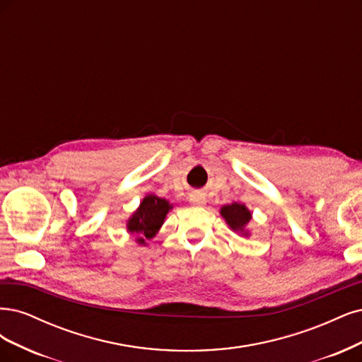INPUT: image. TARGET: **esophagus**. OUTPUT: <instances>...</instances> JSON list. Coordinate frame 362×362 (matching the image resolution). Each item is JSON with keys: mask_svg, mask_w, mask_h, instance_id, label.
Segmentation results:
<instances>
[{"mask_svg": "<svg viewBox=\"0 0 362 362\" xmlns=\"http://www.w3.org/2000/svg\"><path fill=\"white\" fill-rule=\"evenodd\" d=\"M189 200H191V203L195 204V206H202V204L206 203V197H204L203 194H200V192H194V194H191Z\"/></svg>", "mask_w": 362, "mask_h": 362, "instance_id": "34e87169", "label": "esophagus"}]
</instances>
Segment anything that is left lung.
<instances>
[{
	"mask_svg": "<svg viewBox=\"0 0 362 362\" xmlns=\"http://www.w3.org/2000/svg\"><path fill=\"white\" fill-rule=\"evenodd\" d=\"M221 214L226 218L227 224L233 228V230H239L242 231L245 224L248 223L251 219V214L247 207L239 203H233V204H227L223 209H221Z\"/></svg>",
	"mask_w": 362,
	"mask_h": 362,
	"instance_id": "obj_1",
	"label": "left lung"
}]
</instances>
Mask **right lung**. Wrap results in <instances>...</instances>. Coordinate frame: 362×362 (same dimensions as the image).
<instances>
[{
    "instance_id": "obj_1",
    "label": "right lung",
    "mask_w": 362,
    "mask_h": 362,
    "mask_svg": "<svg viewBox=\"0 0 362 362\" xmlns=\"http://www.w3.org/2000/svg\"><path fill=\"white\" fill-rule=\"evenodd\" d=\"M171 206L164 198L156 195H147L138 211L127 223V230L138 236V242L144 243V239L155 236V233L164 223Z\"/></svg>"
}]
</instances>
